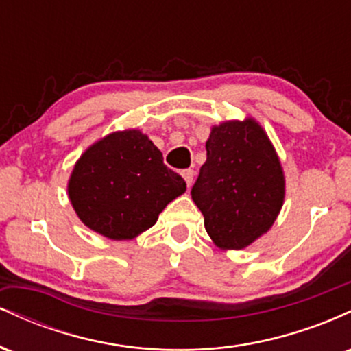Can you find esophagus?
Wrapping results in <instances>:
<instances>
[{
  "label": "esophagus",
  "mask_w": 351,
  "mask_h": 351,
  "mask_svg": "<svg viewBox=\"0 0 351 351\" xmlns=\"http://www.w3.org/2000/svg\"><path fill=\"white\" fill-rule=\"evenodd\" d=\"M181 175H183L184 181H186L188 188L191 186V183H193V178H195V171H193L191 168H188V170H183V171H181Z\"/></svg>",
  "instance_id": "1"
}]
</instances>
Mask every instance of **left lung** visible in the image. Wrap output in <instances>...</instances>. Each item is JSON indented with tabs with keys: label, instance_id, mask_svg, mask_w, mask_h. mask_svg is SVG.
<instances>
[{
	"label": "left lung",
	"instance_id": "obj_1",
	"mask_svg": "<svg viewBox=\"0 0 351 351\" xmlns=\"http://www.w3.org/2000/svg\"><path fill=\"white\" fill-rule=\"evenodd\" d=\"M191 198L221 249H244L269 231L284 201V175L267 135L254 120L213 128Z\"/></svg>",
	"mask_w": 351,
	"mask_h": 351
}]
</instances>
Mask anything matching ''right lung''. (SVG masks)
Here are the masks:
<instances>
[{
    "mask_svg": "<svg viewBox=\"0 0 351 351\" xmlns=\"http://www.w3.org/2000/svg\"><path fill=\"white\" fill-rule=\"evenodd\" d=\"M186 189L178 173L138 130L106 136L80 156L69 181V198L87 228L108 239H132L158 219Z\"/></svg>",
    "mask_w": 351,
    "mask_h": 351,
    "instance_id": "add662e5",
    "label": "right lung"
}]
</instances>
